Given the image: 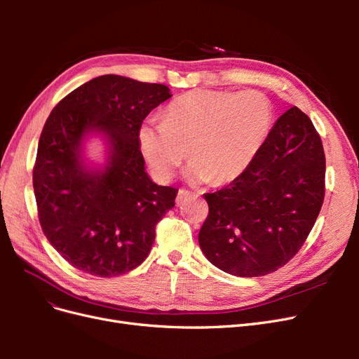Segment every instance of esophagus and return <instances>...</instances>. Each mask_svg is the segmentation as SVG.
I'll return each mask as SVG.
<instances>
[{
    "mask_svg": "<svg viewBox=\"0 0 359 359\" xmlns=\"http://www.w3.org/2000/svg\"><path fill=\"white\" fill-rule=\"evenodd\" d=\"M191 196V193L189 191V190H184V189H181L180 191H178V194H177V202L178 203H181L182 201H186L187 198H190Z\"/></svg>",
    "mask_w": 359,
    "mask_h": 359,
    "instance_id": "obj_1",
    "label": "esophagus"
}]
</instances>
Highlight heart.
<instances>
[{
    "mask_svg": "<svg viewBox=\"0 0 359 359\" xmlns=\"http://www.w3.org/2000/svg\"><path fill=\"white\" fill-rule=\"evenodd\" d=\"M273 118V103L260 91L194 90L169 103L161 123L140 126L139 148L160 181L173 177L189 149V181L222 186L252 165Z\"/></svg>",
    "mask_w": 359,
    "mask_h": 359,
    "instance_id": "obj_1",
    "label": "heart"
}]
</instances>
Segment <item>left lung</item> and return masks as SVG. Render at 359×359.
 <instances>
[{
  "label": "left lung",
  "mask_w": 359,
  "mask_h": 359,
  "mask_svg": "<svg viewBox=\"0 0 359 359\" xmlns=\"http://www.w3.org/2000/svg\"><path fill=\"white\" fill-rule=\"evenodd\" d=\"M199 245L227 274L259 277L286 265L306 243L325 198V153L297 106L281 115L244 173L205 193Z\"/></svg>",
  "instance_id": "8db88e82"
}]
</instances>
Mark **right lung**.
Segmentation results:
<instances>
[{
	"label": "right lung",
	"instance_id": "right-lung-1",
	"mask_svg": "<svg viewBox=\"0 0 359 359\" xmlns=\"http://www.w3.org/2000/svg\"><path fill=\"white\" fill-rule=\"evenodd\" d=\"M170 97L166 85L104 74L64 97L48 116L32 186L43 233L72 266L116 277L149 255L156 224L175 206L178 190L151 181L137 133ZM93 133L108 145L102 170L83 160V140Z\"/></svg>",
	"mask_w": 359,
	"mask_h": 359
}]
</instances>
